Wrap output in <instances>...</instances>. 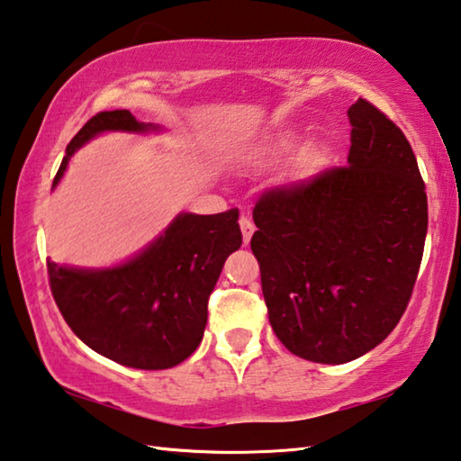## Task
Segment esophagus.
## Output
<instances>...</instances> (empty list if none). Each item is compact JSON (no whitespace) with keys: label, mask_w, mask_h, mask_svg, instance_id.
I'll return each mask as SVG.
<instances>
[{"label":"esophagus","mask_w":461,"mask_h":461,"mask_svg":"<svg viewBox=\"0 0 461 461\" xmlns=\"http://www.w3.org/2000/svg\"><path fill=\"white\" fill-rule=\"evenodd\" d=\"M239 224H240V230H243V240H245V245H249L251 243V237H253V232H255V224H253V221L249 216H240V221H239Z\"/></svg>","instance_id":"34e87169"}]
</instances>
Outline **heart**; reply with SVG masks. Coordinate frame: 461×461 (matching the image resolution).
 Returning a JSON list of instances; mask_svg holds the SVG:
<instances>
[{
  "instance_id": "b5f03b06",
  "label": "heart",
  "mask_w": 461,
  "mask_h": 461,
  "mask_svg": "<svg viewBox=\"0 0 461 461\" xmlns=\"http://www.w3.org/2000/svg\"><path fill=\"white\" fill-rule=\"evenodd\" d=\"M277 153V148H271V145H261V148H257L253 151V159L255 164H265V161H269L273 156Z\"/></svg>"
}]
</instances>
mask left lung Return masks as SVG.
Masks as SVG:
<instances>
[{
	"label": "left lung",
	"instance_id": "1",
	"mask_svg": "<svg viewBox=\"0 0 461 461\" xmlns=\"http://www.w3.org/2000/svg\"><path fill=\"white\" fill-rule=\"evenodd\" d=\"M348 166L263 194L251 239L273 332L295 357L344 365L389 336L413 292L427 194L407 137L348 109Z\"/></svg>",
	"mask_w": 461,
	"mask_h": 461
}]
</instances>
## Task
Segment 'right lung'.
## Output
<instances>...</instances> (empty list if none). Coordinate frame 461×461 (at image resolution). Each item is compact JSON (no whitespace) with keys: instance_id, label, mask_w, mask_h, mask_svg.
<instances>
[{"instance_id":"add662e5","label":"right lung","mask_w":461,"mask_h":461,"mask_svg":"<svg viewBox=\"0 0 461 461\" xmlns=\"http://www.w3.org/2000/svg\"><path fill=\"white\" fill-rule=\"evenodd\" d=\"M107 131L158 133L127 109L103 111L72 137L56 188L72 153ZM239 210L221 214L180 212L166 230L113 267H70L48 259L54 302L88 348L119 365L161 370L198 348L208 320V297L226 257L243 243Z\"/></svg>"}]
</instances>
